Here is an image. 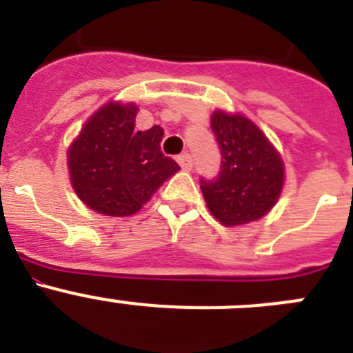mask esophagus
I'll return each mask as SVG.
<instances>
[{"instance_id": "34e87169", "label": "esophagus", "mask_w": 353, "mask_h": 353, "mask_svg": "<svg viewBox=\"0 0 353 353\" xmlns=\"http://www.w3.org/2000/svg\"><path fill=\"white\" fill-rule=\"evenodd\" d=\"M176 161H179V164L182 166V170L189 171L192 168V157L189 154L179 155V159H176Z\"/></svg>"}]
</instances>
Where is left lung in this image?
Returning <instances> with one entry per match:
<instances>
[{"instance_id": "8db88e82", "label": "left lung", "mask_w": 353, "mask_h": 353, "mask_svg": "<svg viewBox=\"0 0 353 353\" xmlns=\"http://www.w3.org/2000/svg\"><path fill=\"white\" fill-rule=\"evenodd\" d=\"M221 148V173L201 180V192L215 219L242 226L269 214L285 185V164L276 146L248 117L214 111L210 118Z\"/></svg>"}]
</instances>
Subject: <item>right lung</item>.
<instances>
[{
  "mask_svg": "<svg viewBox=\"0 0 353 353\" xmlns=\"http://www.w3.org/2000/svg\"><path fill=\"white\" fill-rule=\"evenodd\" d=\"M138 105L111 101L84 121L67 152L72 189L93 212L127 217L141 210L180 166L161 152L164 130H134Z\"/></svg>",
  "mask_w": 353,
  "mask_h": 353,
  "instance_id": "right-lung-1",
  "label": "right lung"
}]
</instances>
